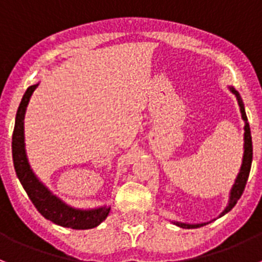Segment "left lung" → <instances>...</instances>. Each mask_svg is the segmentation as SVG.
<instances>
[{
    "mask_svg": "<svg viewBox=\"0 0 262 262\" xmlns=\"http://www.w3.org/2000/svg\"><path fill=\"white\" fill-rule=\"evenodd\" d=\"M228 89L232 92L237 98V102H238L239 112H241V118L245 122V126H244V155H243V162H241V168H239V172L237 174L236 180H234V184L232 185V189L229 192V200H228V204H226L225 209L220 213V217H223L224 214H226L228 212L234 208V205L237 204V201L239 200L241 194H243L245 185H247L248 177H249L250 166H252V158H253V146H252V136H250V127L249 122H248L247 113H245V106H244L243 98L239 96V93L233 86H229ZM174 225L180 226V228H184V229H195V228H200V226H204L206 224L212 223V221H208V223H201V224H188V223H180V221H172Z\"/></svg>",
    "mask_w": 262,
    "mask_h": 262,
    "instance_id": "8db88e82",
    "label": "left lung"
}]
</instances>
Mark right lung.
I'll list each match as a JSON object with an SVG mask.
<instances>
[{"instance_id": "1", "label": "right lung", "mask_w": 262, "mask_h": 262, "mask_svg": "<svg viewBox=\"0 0 262 262\" xmlns=\"http://www.w3.org/2000/svg\"><path fill=\"white\" fill-rule=\"evenodd\" d=\"M38 83H34L26 89L24 94L18 111L15 114L14 132L12 138V153L13 164H14L15 173L18 177L21 185L24 186L25 192L29 195L30 201L36 206L46 220H49L56 225L70 228V229H92L100 225L107 217L111 212V206L102 205L90 209H81L68 205L60 197L53 194L48 186L33 172L32 166L28 160L25 148V114L29 101L32 98L33 92L38 86Z\"/></svg>"}]
</instances>
